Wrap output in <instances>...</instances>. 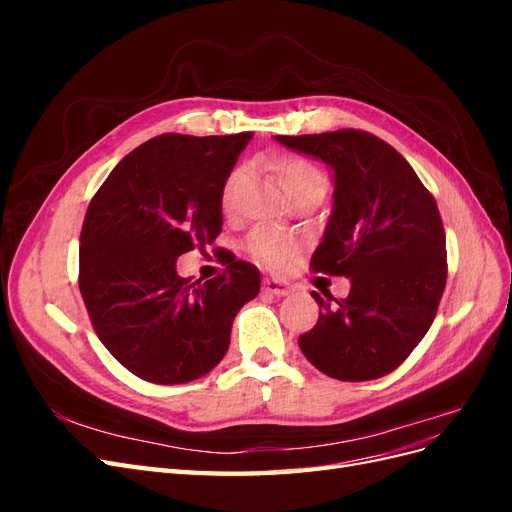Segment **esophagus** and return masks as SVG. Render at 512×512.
<instances>
[{"instance_id":"1","label":"esophagus","mask_w":512,"mask_h":512,"mask_svg":"<svg viewBox=\"0 0 512 512\" xmlns=\"http://www.w3.org/2000/svg\"><path fill=\"white\" fill-rule=\"evenodd\" d=\"M262 290H265L267 294H271V297H286V294L290 292V288L286 286V284H282V282H277V280H267L262 282Z\"/></svg>"}]
</instances>
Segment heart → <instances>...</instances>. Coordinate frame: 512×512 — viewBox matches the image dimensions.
I'll list each match as a JSON object with an SVG mask.
<instances>
[{"mask_svg": "<svg viewBox=\"0 0 512 512\" xmlns=\"http://www.w3.org/2000/svg\"><path fill=\"white\" fill-rule=\"evenodd\" d=\"M275 173L277 179H280L282 188L286 194H292L294 190L303 188L307 183H324L322 173L314 166L309 164L303 158H294V156H284L275 162ZM245 179V168L237 166L235 170H230V175L226 177L222 185V207L230 211L235 207V196L237 190L241 188V183ZM247 250L250 254L262 262L267 267H282L284 262L292 256V241H288L284 235L269 228H258L250 235V241H247Z\"/></svg>", "mask_w": 512, "mask_h": 512, "instance_id": "1", "label": "heart"}]
</instances>
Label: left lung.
<instances>
[{"mask_svg":"<svg viewBox=\"0 0 512 512\" xmlns=\"http://www.w3.org/2000/svg\"><path fill=\"white\" fill-rule=\"evenodd\" d=\"M277 141L333 168V211L309 267L350 277L346 299L312 292L322 309L299 346L335 380L391 374L429 331L446 286L436 200L406 158L369 132L348 128Z\"/></svg>","mask_w":512,"mask_h":512,"instance_id":"8db88e82","label":"left lung"}]
</instances>
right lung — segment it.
<instances>
[{
  "mask_svg": "<svg viewBox=\"0 0 512 512\" xmlns=\"http://www.w3.org/2000/svg\"><path fill=\"white\" fill-rule=\"evenodd\" d=\"M252 136H156L91 198L79 288L100 342L138 378L183 384L209 374L260 290L258 269L235 256L205 284L177 275L181 254L222 232V185Z\"/></svg>",
  "mask_w": 512,
  "mask_h": 512,
  "instance_id": "obj_1",
  "label": "right lung"
}]
</instances>
